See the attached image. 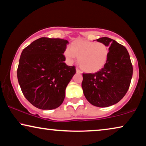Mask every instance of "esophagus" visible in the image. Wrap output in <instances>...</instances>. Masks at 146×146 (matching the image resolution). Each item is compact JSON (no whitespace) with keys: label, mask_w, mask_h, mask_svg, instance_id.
Returning <instances> with one entry per match:
<instances>
[{"label":"esophagus","mask_w":146,"mask_h":146,"mask_svg":"<svg viewBox=\"0 0 146 146\" xmlns=\"http://www.w3.org/2000/svg\"><path fill=\"white\" fill-rule=\"evenodd\" d=\"M76 72L77 73H81V71L78 69V68H76Z\"/></svg>","instance_id":"obj_1"}]
</instances>
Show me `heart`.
<instances>
[{"label": "heart", "instance_id": "1", "mask_svg": "<svg viewBox=\"0 0 146 146\" xmlns=\"http://www.w3.org/2000/svg\"><path fill=\"white\" fill-rule=\"evenodd\" d=\"M108 46L102 42L76 40L70 48H66L64 55L70 63L78 58V64L84 72L96 73L106 66L109 57Z\"/></svg>", "mask_w": 146, "mask_h": 146}]
</instances>
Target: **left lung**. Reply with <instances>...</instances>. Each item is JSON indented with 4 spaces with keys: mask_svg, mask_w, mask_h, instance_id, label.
<instances>
[{
    "mask_svg": "<svg viewBox=\"0 0 146 146\" xmlns=\"http://www.w3.org/2000/svg\"><path fill=\"white\" fill-rule=\"evenodd\" d=\"M97 41L109 46L105 67L95 73H83L82 86L87 100L93 106L107 108L117 104L125 96L133 75L127 50L115 40L102 37Z\"/></svg>",
    "mask_w": 146,
    "mask_h": 146,
    "instance_id": "left-lung-1",
    "label": "left lung"
}]
</instances>
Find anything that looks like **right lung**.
I'll return each mask as SVG.
<instances>
[{"instance_id": "add662e5", "label": "right lung", "mask_w": 146, "mask_h": 146, "mask_svg": "<svg viewBox=\"0 0 146 146\" xmlns=\"http://www.w3.org/2000/svg\"><path fill=\"white\" fill-rule=\"evenodd\" d=\"M69 43L61 38L42 37L25 48L21 55L17 78L25 98L40 110H53L63 102L65 89L76 73L64 63Z\"/></svg>"}]
</instances>
